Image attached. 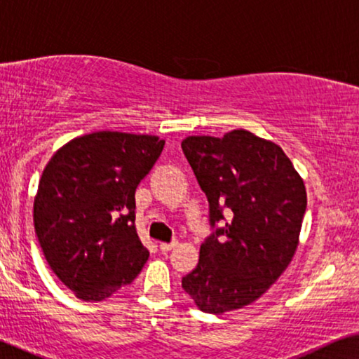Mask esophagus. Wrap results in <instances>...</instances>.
<instances>
[{
    "label": "esophagus",
    "mask_w": 359,
    "mask_h": 359,
    "mask_svg": "<svg viewBox=\"0 0 359 359\" xmlns=\"http://www.w3.org/2000/svg\"><path fill=\"white\" fill-rule=\"evenodd\" d=\"M177 246V241H170V243H161L159 248L162 252H169L170 250H174V248Z\"/></svg>",
    "instance_id": "esophagus-1"
}]
</instances>
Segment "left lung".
<instances>
[{
  "instance_id": "obj_1",
  "label": "left lung",
  "mask_w": 359,
  "mask_h": 359,
  "mask_svg": "<svg viewBox=\"0 0 359 359\" xmlns=\"http://www.w3.org/2000/svg\"><path fill=\"white\" fill-rule=\"evenodd\" d=\"M182 151L208 198L213 229L182 287L202 312L243 309L292 261L307 208L304 180L279 146L246 130L189 136Z\"/></svg>"
}]
</instances>
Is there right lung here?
<instances>
[{
  "label": "right lung",
  "instance_id": "1",
  "mask_svg": "<svg viewBox=\"0 0 359 359\" xmlns=\"http://www.w3.org/2000/svg\"><path fill=\"white\" fill-rule=\"evenodd\" d=\"M164 140L98 131L52 156L34 200V228L50 269L82 300L131 284L149 251L136 231V189Z\"/></svg>",
  "mask_w": 359,
  "mask_h": 359
}]
</instances>
